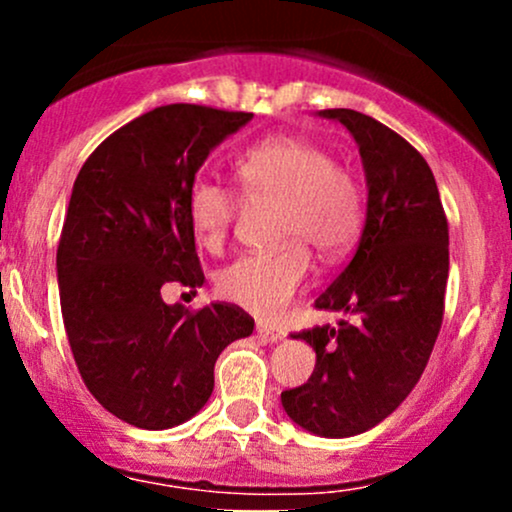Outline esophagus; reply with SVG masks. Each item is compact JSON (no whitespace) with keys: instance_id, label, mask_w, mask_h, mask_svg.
I'll list each match as a JSON object with an SVG mask.
<instances>
[{"instance_id":"1","label":"esophagus","mask_w":512,"mask_h":512,"mask_svg":"<svg viewBox=\"0 0 512 512\" xmlns=\"http://www.w3.org/2000/svg\"><path fill=\"white\" fill-rule=\"evenodd\" d=\"M257 334L264 339H269V342H279V339L286 337V332L281 330V327L267 325V322H257Z\"/></svg>"}]
</instances>
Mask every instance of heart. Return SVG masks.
Here are the masks:
<instances>
[{
    "instance_id": "1",
    "label": "heart",
    "mask_w": 512,
    "mask_h": 512,
    "mask_svg": "<svg viewBox=\"0 0 512 512\" xmlns=\"http://www.w3.org/2000/svg\"><path fill=\"white\" fill-rule=\"evenodd\" d=\"M240 195L276 207L279 250L245 255L216 279L221 298L272 320L301 291L310 250L332 262L346 255L363 226V192L349 168L320 144L301 137H272L236 161ZM238 214V195L211 180H197L187 195V221L199 245L223 248Z\"/></svg>"
}]
</instances>
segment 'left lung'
<instances>
[{
	"instance_id": "1",
	"label": "left lung",
	"mask_w": 512,
	"mask_h": 512,
	"mask_svg": "<svg viewBox=\"0 0 512 512\" xmlns=\"http://www.w3.org/2000/svg\"><path fill=\"white\" fill-rule=\"evenodd\" d=\"M361 151L368 211L358 248L315 308L354 315L291 334L315 349L308 383L281 392L305 431L349 438L378 426L419 383L445 310L448 219L426 158L383 122L332 108Z\"/></svg>"
}]
</instances>
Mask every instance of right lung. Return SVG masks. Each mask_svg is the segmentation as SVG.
I'll list each match as a JSON object with an SVG mask.
<instances>
[{"label":"right lung","instance_id":"1","mask_svg":"<svg viewBox=\"0 0 512 512\" xmlns=\"http://www.w3.org/2000/svg\"><path fill=\"white\" fill-rule=\"evenodd\" d=\"M252 113L173 103L127 122L86 158L57 245L64 330L81 378L110 414L163 431L214 390V363L255 320L231 303L168 305L204 284L187 195L209 151Z\"/></svg>","mask_w":512,"mask_h":512}]
</instances>
